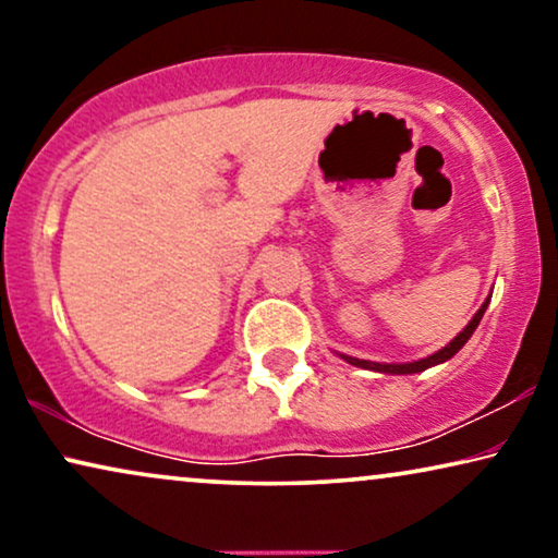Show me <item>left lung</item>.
<instances>
[{"mask_svg":"<svg viewBox=\"0 0 558 558\" xmlns=\"http://www.w3.org/2000/svg\"><path fill=\"white\" fill-rule=\"evenodd\" d=\"M487 304H490V300H485L483 307L477 310V315L470 319L468 327H464V330L457 335V338L449 342V345L437 350V353L429 355V357H422V361H414V363H373V361H361V357H350V355H340V357H342V361H348L350 365H357V368H365V371L396 373V376H407V373H422L426 368H432V365H439V363L449 361V357H452L454 353H460L464 342H468L472 338V332L477 330V325H480V319H483V315H485Z\"/></svg>","mask_w":558,"mask_h":558,"instance_id":"obj_1","label":"left lung"}]
</instances>
